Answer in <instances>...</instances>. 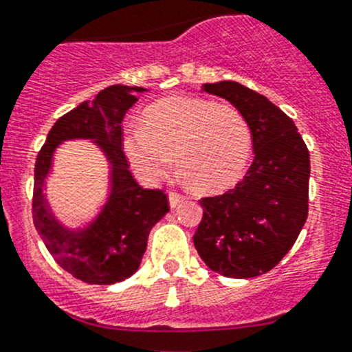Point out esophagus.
<instances>
[{"mask_svg":"<svg viewBox=\"0 0 352 352\" xmlns=\"http://www.w3.org/2000/svg\"><path fill=\"white\" fill-rule=\"evenodd\" d=\"M168 201H170V206L171 208H177L179 204L184 201V197H182L181 193H177V192H170V195H168Z\"/></svg>","mask_w":352,"mask_h":352,"instance_id":"34e87169","label":"esophagus"}]
</instances>
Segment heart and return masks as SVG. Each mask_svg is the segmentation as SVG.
Wrapping results in <instances>:
<instances>
[{
    "mask_svg": "<svg viewBox=\"0 0 352 352\" xmlns=\"http://www.w3.org/2000/svg\"><path fill=\"white\" fill-rule=\"evenodd\" d=\"M122 149L146 182L162 181L173 157L184 179L208 193L225 192L245 173L250 127L237 109L190 96H171L144 111L142 126L127 127Z\"/></svg>",
    "mask_w": 352,
    "mask_h": 352,
    "instance_id": "heart-1",
    "label": "heart"
}]
</instances>
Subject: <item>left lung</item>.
Returning a JSON list of instances; mask_svg holds the SVG:
<instances>
[{"label": "left lung", "mask_w": 352, "mask_h": 352, "mask_svg": "<svg viewBox=\"0 0 352 352\" xmlns=\"http://www.w3.org/2000/svg\"><path fill=\"white\" fill-rule=\"evenodd\" d=\"M243 115L252 133L254 162L223 195L201 199L203 221L193 245L206 267L226 278H256L292 248L309 212L311 160L292 118L267 96L237 82L204 84Z\"/></svg>", "instance_id": "obj_1"}]
</instances>
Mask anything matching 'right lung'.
<instances>
[{
    "label": "right lung",
    "mask_w": 352,
    "mask_h": 352,
    "mask_svg": "<svg viewBox=\"0 0 352 352\" xmlns=\"http://www.w3.org/2000/svg\"><path fill=\"white\" fill-rule=\"evenodd\" d=\"M144 87L109 85L54 122L34 168L32 219L47 250L63 270L91 285H113L140 267L148 235L170 212L162 190H146L133 179L122 149V118ZM67 140H91L110 164V193L85 227L69 229L52 214L43 193L54 151Z\"/></svg>",
    "instance_id": "right-lung-1"
}]
</instances>
